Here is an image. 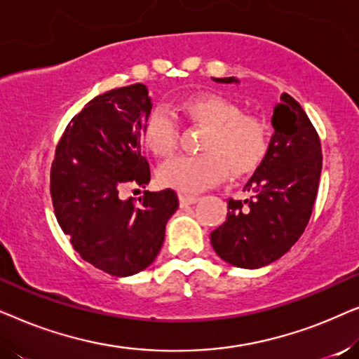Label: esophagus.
<instances>
[{"mask_svg": "<svg viewBox=\"0 0 359 359\" xmlns=\"http://www.w3.org/2000/svg\"><path fill=\"white\" fill-rule=\"evenodd\" d=\"M199 201L198 196H188V194H180V204L181 208H186V205L196 204Z\"/></svg>", "mask_w": 359, "mask_h": 359, "instance_id": "esophagus-1", "label": "esophagus"}]
</instances>
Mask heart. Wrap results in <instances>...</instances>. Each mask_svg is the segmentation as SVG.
<instances>
[{
	"instance_id": "obj_1",
	"label": "heart",
	"mask_w": 359,
	"mask_h": 359,
	"mask_svg": "<svg viewBox=\"0 0 359 359\" xmlns=\"http://www.w3.org/2000/svg\"><path fill=\"white\" fill-rule=\"evenodd\" d=\"M183 111L196 124L204 126L201 155H180L158 168V181L165 188L183 194H196L227 178L253 173L269 149V129L262 117L242 112L238 102L217 93H204L184 101ZM142 142L156 156L173 154L178 126L168 107L156 106L142 127Z\"/></svg>"
}]
</instances>
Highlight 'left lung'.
<instances>
[{"instance_id":"left-lung-1","label":"left lung","mask_w":359,"mask_h":359,"mask_svg":"<svg viewBox=\"0 0 359 359\" xmlns=\"http://www.w3.org/2000/svg\"><path fill=\"white\" fill-rule=\"evenodd\" d=\"M212 80L238 83L235 76ZM271 124L266 158L243 189L252 196L229 199L227 220L210 233L215 253L238 268L266 266L287 253L306 230L317 198L322 149L306 111L283 93Z\"/></svg>"}]
</instances>
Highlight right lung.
<instances>
[{"instance_id": "1", "label": "right lung", "mask_w": 359, "mask_h": 359, "mask_svg": "<svg viewBox=\"0 0 359 359\" xmlns=\"http://www.w3.org/2000/svg\"><path fill=\"white\" fill-rule=\"evenodd\" d=\"M151 111L142 83L88 102L70 121L55 150L50 194L57 220L85 262L117 278L150 266L168 219L178 209L173 189L122 199L129 184L150 181L142 155V127Z\"/></svg>"}]
</instances>
